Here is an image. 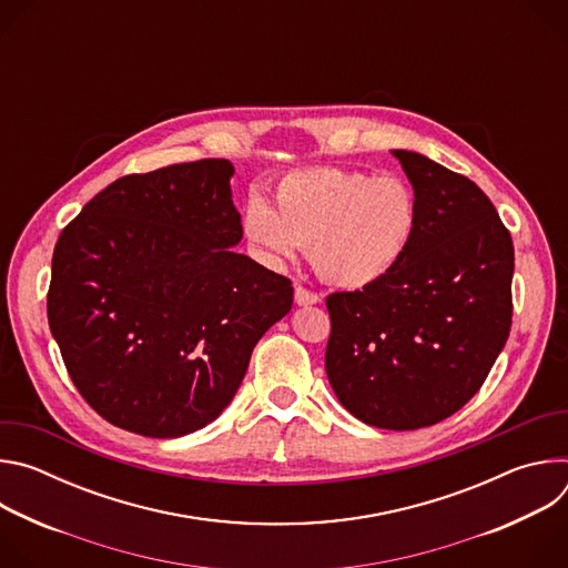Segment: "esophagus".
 Returning a JSON list of instances; mask_svg holds the SVG:
<instances>
[{"mask_svg": "<svg viewBox=\"0 0 568 568\" xmlns=\"http://www.w3.org/2000/svg\"><path fill=\"white\" fill-rule=\"evenodd\" d=\"M318 301H321L318 294H314V292H310V290H305L301 285L294 287V303L296 305H316Z\"/></svg>", "mask_w": 568, "mask_h": 568, "instance_id": "34e87169", "label": "esophagus"}]
</instances>
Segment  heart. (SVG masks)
<instances>
[{"mask_svg": "<svg viewBox=\"0 0 568 568\" xmlns=\"http://www.w3.org/2000/svg\"><path fill=\"white\" fill-rule=\"evenodd\" d=\"M416 224V195L399 178L333 166L285 175L274 189V211L252 195L242 213V231L267 263H290L298 247H310L316 274L344 290H362L395 270Z\"/></svg>", "mask_w": 568, "mask_h": 568, "instance_id": "obj_1", "label": "heart"}]
</instances>
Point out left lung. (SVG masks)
Listing matches in <instances>:
<instances>
[{
    "label": "left lung",
    "mask_w": 568,
    "mask_h": 568,
    "mask_svg": "<svg viewBox=\"0 0 568 568\" xmlns=\"http://www.w3.org/2000/svg\"><path fill=\"white\" fill-rule=\"evenodd\" d=\"M418 224L384 278L335 292L326 373L344 409L393 432L432 427L480 388L513 323V237L474 182L434 159L390 150Z\"/></svg>",
    "instance_id": "1"
}]
</instances>
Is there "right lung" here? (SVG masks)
<instances>
[{
    "instance_id": "add662e5",
    "label": "right lung",
    "mask_w": 568,
    "mask_h": 568,
    "mask_svg": "<svg viewBox=\"0 0 568 568\" xmlns=\"http://www.w3.org/2000/svg\"><path fill=\"white\" fill-rule=\"evenodd\" d=\"M233 166L202 159L125 175L60 233L47 296L78 393L125 432L180 438L233 399L294 287L250 256Z\"/></svg>"
}]
</instances>
